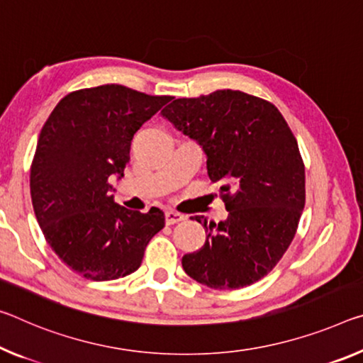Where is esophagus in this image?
Masks as SVG:
<instances>
[{
    "label": "esophagus",
    "mask_w": 363,
    "mask_h": 363,
    "mask_svg": "<svg viewBox=\"0 0 363 363\" xmlns=\"http://www.w3.org/2000/svg\"><path fill=\"white\" fill-rule=\"evenodd\" d=\"M164 218H166V224H176V223L186 220V216L181 215V213L171 211V210H168V211L164 213Z\"/></svg>",
    "instance_id": "34e87169"
}]
</instances>
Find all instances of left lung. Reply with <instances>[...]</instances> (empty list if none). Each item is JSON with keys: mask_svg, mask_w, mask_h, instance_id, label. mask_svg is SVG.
<instances>
[{"mask_svg": "<svg viewBox=\"0 0 363 363\" xmlns=\"http://www.w3.org/2000/svg\"><path fill=\"white\" fill-rule=\"evenodd\" d=\"M163 118L199 142L228 220L206 226L203 247L182 257L192 279L240 289L267 276L294 239L306 205V168L294 134L273 103L240 90L177 99Z\"/></svg>", "mask_w": 363, "mask_h": 363, "instance_id": "8db88e82", "label": "left lung"}]
</instances>
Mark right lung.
I'll return each mask as SVG.
<instances>
[{"label":"right lung","instance_id":"add662e5","mask_svg":"<svg viewBox=\"0 0 363 363\" xmlns=\"http://www.w3.org/2000/svg\"><path fill=\"white\" fill-rule=\"evenodd\" d=\"M172 96H153L118 84L66 95L42 128L30 168L37 221L51 250L91 281L124 278L164 226V213L132 211L113 200L124 176L132 137Z\"/></svg>","mask_w":363,"mask_h":363}]
</instances>
